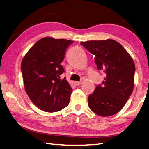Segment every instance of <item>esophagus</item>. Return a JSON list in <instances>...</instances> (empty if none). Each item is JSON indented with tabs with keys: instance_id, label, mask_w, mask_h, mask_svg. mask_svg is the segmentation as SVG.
<instances>
[{
	"instance_id": "esophagus-1",
	"label": "esophagus",
	"mask_w": 149,
	"mask_h": 149,
	"mask_svg": "<svg viewBox=\"0 0 149 149\" xmlns=\"http://www.w3.org/2000/svg\"><path fill=\"white\" fill-rule=\"evenodd\" d=\"M82 84V81H74L73 82V84H74V86H79V85H80L81 84Z\"/></svg>"
}]
</instances>
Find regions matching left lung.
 <instances>
[{"label":"left lung","instance_id":"obj_1","mask_svg":"<svg viewBox=\"0 0 149 149\" xmlns=\"http://www.w3.org/2000/svg\"><path fill=\"white\" fill-rule=\"evenodd\" d=\"M95 55L98 70H103L106 78L88 98L91 110L101 117H110L120 111L133 91L134 62L130 54L117 41L108 39L81 42Z\"/></svg>","mask_w":149,"mask_h":149}]
</instances>
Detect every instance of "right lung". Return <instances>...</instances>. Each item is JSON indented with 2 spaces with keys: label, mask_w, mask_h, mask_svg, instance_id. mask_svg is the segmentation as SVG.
Wrapping results in <instances>:
<instances>
[{
  "label": "right lung",
  "mask_w": 149,
  "mask_h": 149,
  "mask_svg": "<svg viewBox=\"0 0 149 149\" xmlns=\"http://www.w3.org/2000/svg\"><path fill=\"white\" fill-rule=\"evenodd\" d=\"M73 41L45 37L30 48L22 61L21 69L26 93L41 110L56 112L69 103L72 88L61 64L65 52Z\"/></svg>",
  "instance_id": "add662e5"
}]
</instances>
